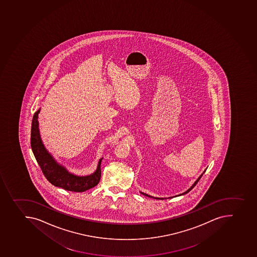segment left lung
<instances>
[{"label":"left lung","instance_id":"left-lung-1","mask_svg":"<svg viewBox=\"0 0 257 257\" xmlns=\"http://www.w3.org/2000/svg\"><path fill=\"white\" fill-rule=\"evenodd\" d=\"M205 171H206V170H205V171H204V172H205ZM204 173H203V174H204ZM203 174H201V176H199V178L197 179V181H195V182H194V184H193L192 186H191V187H190V189H189V190H186V191H185V192L182 193V194H178V195H176V196H181V195H184V194H187V193L190 192V190H192L193 188H194V186H195V185H196L197 183L199 182V180H200V178H201L202 176H203ZM140 193H141L142 194H144V195H145V196L150 197V198H153V199H164V198H158V197L151 196V195H148V194H145V193H144V192H140ZM176 196H175V197H176ZM170 198H171V197H170ZM165 199H167V198H165Z\"/></svg>","mask_w":257,"mask_h":257}]
</instances>
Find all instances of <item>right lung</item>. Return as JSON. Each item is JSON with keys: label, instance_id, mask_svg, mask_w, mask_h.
<instances>
[{"label": "right lung", "instance_id": "right-lung-1", "mask_svg": "<svg viewBox=\"0 0 257 257\" xmlns=\"http://www.w3.org/2000/svg\"><path fill=\"white\" fill-rule=\"evenodd\" d=\"M40 112V109H38L33 117L30 144L35 159L38 164L40 165L47 180L54 186L63 188L64 190L73 192H84L95 187V185H98L101 176L100 164L103 158L99 159L97 168L91 175L79 176L70 173L63 166L56 162L42 142L38 121Z\"/></svg>", "mask_w": 257, "mask_h": 257}]
</instances>
